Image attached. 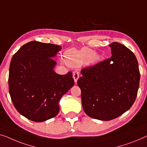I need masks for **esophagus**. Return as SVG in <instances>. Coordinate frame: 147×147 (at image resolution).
Here are the masks:
<instances>
[{"label":"esophagus","instance_id":"esophagus-1","mask_svg":"<svg viewBox=\"0 0 147 147\" xmlns=\"http://www.w3.org/2000/svg\"><path fill=\"white\" fill-rule=\"evenodd\" d=\"M73 76L74 82L76 83V82H77L78 79L79 78V73H78V71H74L73 73Z\"/></svg>","mask_w":147,"mask_h":147}]
</instances>
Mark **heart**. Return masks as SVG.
<instances>
[{"label":"heart","mask_w":147,"mask_h":147,"mask_svg":"<svg viewBox=\"0 0 147 147\" xmlns=\"http://www.w3.org/2000/svg\"><path fill=\"white\" fill-rule=\"evenodd\" d=\"M65 55L67 64L73 67H79L86 63L94 65L102 59L101 55L96 53L89 48H82L80 50L71 49L66 51Z\"/></svg>","instance_id":"b5f03b06"}]
</instances>
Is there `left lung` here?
Returning a JSON list of instances; mask_svg holds the SVG:
<instances>
[{
	"label": "left lung",
	"instance_id": "obj_1",
	"mask_svg": "<svg viewBox=\"0 0 147 147\" xmlns=\"http://www.w3.org/2000/svg\"><path fill=\"white\" fill-rule=\"evenodd\" d=\"M111 57L83 69L77 83L87 115L109 121L126 112L136 99L139 86V64L134 53L117 42L109 45Z\"/></svg>",
	"mask_w": 147,
	"mask_h": 147
}]
</instances>
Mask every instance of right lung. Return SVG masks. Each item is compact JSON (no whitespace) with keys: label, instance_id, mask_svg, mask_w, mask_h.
Segmentation results:
<instances>
[{"label":"right lung","instance_id":"1","mask_svg":"<svg viewBox=\"0 0 147 147\" xmlns=\"http://www.w3.org/2000/svg\"><path fill=\"white\" fill-rule=\"evenodd\" d=\"M62 47L32 41L20 48L11 60L8 86L15 108L27 119L42 122L58 114L62 96L74 86L71 72L54 71L53 58Z\"/></svg>","mask_w":147,"mask_h":147}]
</instances>
